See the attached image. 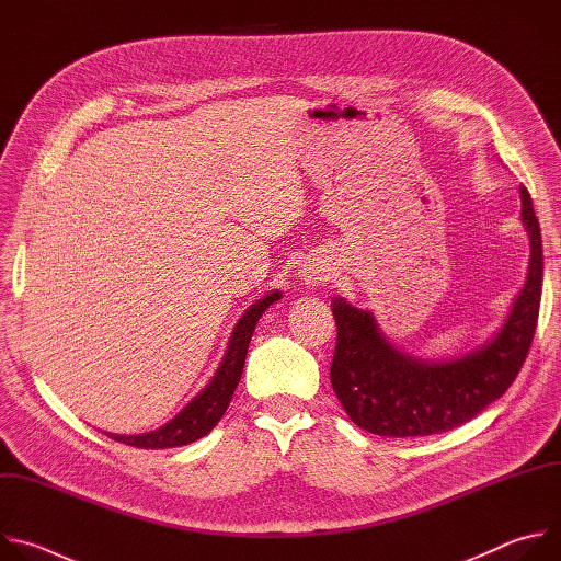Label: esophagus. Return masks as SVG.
<instances>
[{
	"label": "esophagus",
	"mask_w": 561,
	"mask_h": 561,
	"mask_svg": "<svg viewBox=\"0 0 561 561\" xmlns=\"http://www.w3.org/2000/svg\"><path fill=\"white\" fill-rule=\"evenodd\" d=\"M299 277L306 286H317V284H324L329 279V271L319 264H306L299 271Z\"/></svg>",
	"instance_id": "esophagus-1"
}]
</instances>
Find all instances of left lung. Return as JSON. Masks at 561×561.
Returning a JSON list of instances; mask_svg holds the SVG:
<instances>
[{
    "label": "left lung",
    "instance_id": "8db88e82",
    "mask_svg": "<svg viewBox=\"0 0 561 561\" xmlns=\"http://www.w3.org/2000/svg\"><path fill=\"white\" fill-rule=\"evenodd\" d=\"M522 221L530 239L528 273L502 329L453 359H420L394 348L373 312L331 299L337 346L331 383L346 415L381 437H424L453 431L482 413L515 381L539 314L543 253L530 195L519 186Z\"/></svg>",
    "mask_w": 561,
    "mask_h": 561
}]
</instances>
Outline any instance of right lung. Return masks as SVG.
I'll return each mask as SVG.
<instances>
[{"label": "right lung", "mask_w": 561, "mask_h": 561, "mask_svg": "<svg viewBox=\"0 0 561 561\" xmlns=\"http://www.w3.org/2000/svg\"><path fill=\"white\" fill-rule=\"evenodd\" d=\"M277 299H282V293L273 290L266 297L251 304L247 308V312L239 317V322L234 324V329L230 333L226 353H224L215 375L171 422H167L164 426H159L154 431L141 433V435H115V433H106V435L115 442H122V444H128L135 448H152V450L186 446V444H193V442L202 439L204 435H208L217 426L221 415L226 413L230 399H232V392H234L239 379H242L249 344H251V337L255 333L260 317Z\"/></svg>", "instance_id": "add662e5"}]
</instances>
